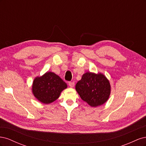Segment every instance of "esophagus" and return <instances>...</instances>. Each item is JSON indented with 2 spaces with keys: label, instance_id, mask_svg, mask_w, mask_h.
I'll list each match as a JSON object with an SVG mask.
<instances>
[{
  "label": "esophagus",
  "instance_id": "1",
  "mask_svg": "<svg viewBox=\"0 0 146 146\" xmlns=\"http://www.w3.org/2000/svg\"><path fill=\"white\" fill-rule=\"evenodd\" d=\"M69 86H70V87L73 88V87L74 86V85H75V83H74V82H69Z\"/></svg>",
  "mask_w": 146,
  "mask_h": 146
}]
</instances>
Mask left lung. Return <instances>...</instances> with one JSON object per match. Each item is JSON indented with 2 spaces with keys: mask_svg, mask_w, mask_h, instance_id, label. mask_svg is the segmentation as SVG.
<instances>
[{
  "mask_svg": "<svg viewBox=\"0 0 146 146\" xmlns=\"http://www.w3.org/2000/svg\"><path fill=\"white\" fill-rule=\"evenodd\" d=\"M76 90L83 100L91 107H98L108 100L111 86L104 74L89 72L83 75L76 84Z\"/></svg>",
  "mask_w": 146,
  "mask_h": 146,
  "instance_id": "left-lung-1",
  "label": "left lung"
}]
</instances>
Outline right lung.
I'll use <instances>...</instances> for the list:
<instances>
[{
    "label": "right lung",
    "mask_w": 146,
    "mask_h": 146,
    "mask_svg": "<svg viewBox=\"0 0 146 146\" xmlns=\"http://www.w3.org/2000/svg\"><path fill=\"white\" fill-rule=\"evenodd\" d=\"M67 88L66 84L54 72H47L34 79L32 92L41 102L48 104L59 98L61 92Z\"/></svg>",
    "instance_id": "add662e5"
}]
</instances>
